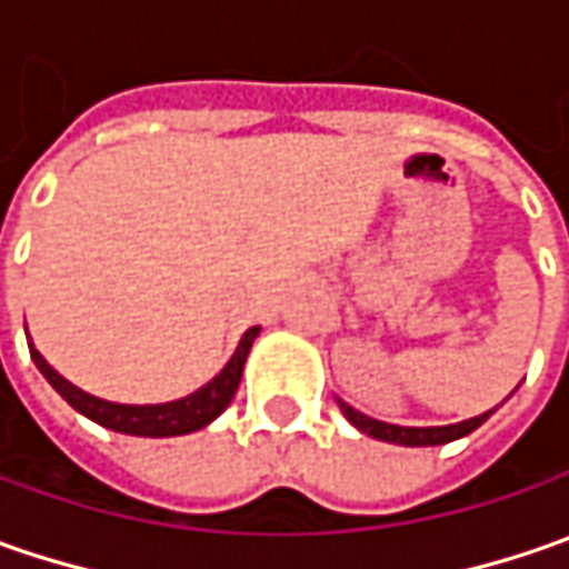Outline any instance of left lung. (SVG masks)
<instances>
[{
  "label": "left lung",
  "mask_w": 569,
  "mask_h": 569,
  "mask_svg": "<svg viewBox=\"0 0 569 569\" xmlns=\"http://www.w3.org/2000/svg\"><path fill=\"white\" fill-rule=\"evenodd\" d=\"M341 415L351 421V425L363 430L367 437H377V440H386V443H399V447H437V443H449V440H459L471 433L475 427H481L488 421L491 411L478 415V418H469V421H459V425L447 427H399V425H386V421H377V418H367L361 411H355L348 402H339Z\"/></svg>",
  "instance_id": "1"
}]
</instances>
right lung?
<instances>
[{
  "mask_svg": "<svg viewBox=\"0 0 569 569\" xmlns=\"http://www.w3.org/2000/svg\"><path fill=\"white\" fill-rule=\"evenodd\" d=\"M259 336V326L247 329V336L240 339V348L233 351L230 363L214 377L206 382L199 392H192L187 399H177V402L167 405H113L94 399L88 392H81L78 386L59 377L50 363L40 358V351L31 345V358L37 363V370L47 377V382L53 386L56 392L72 405L76 411H81L84 418L98 421L100 427H110L117 433H132V437H180V433H192L199 427H206L208 421H214L233 399L240 377H243V363L250 355L252 339Z\"/></svg>",
  "mask_w": 569,
  "mask_h": 569,
  "instance_id": "obj_1",
  "label": "right lung"
}]
</instances>
